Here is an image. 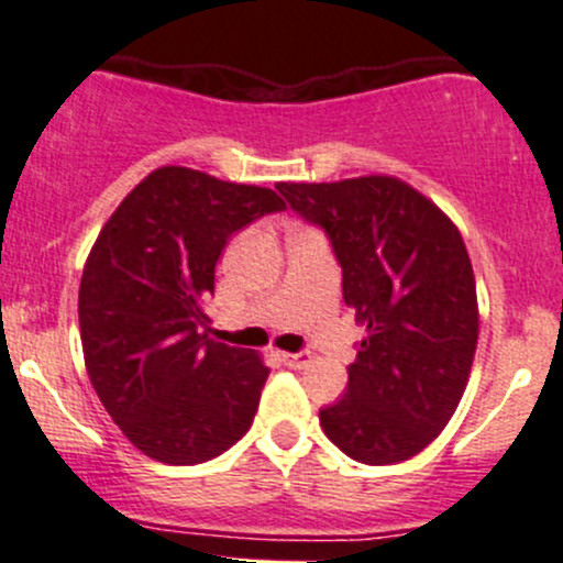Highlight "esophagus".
<instances>
[{
    "mask_svg": "<svg viewBox=\"0 0 563 563\" xmlns=\"http://www.w3.org/2000/svg\"><path fill=\"white\" fill-rule=\"evenodd\" d=\"M307 353H280V361L288 366V369H301L307 364Z\"/></svg>",
    "mask_w": 563,
    "mask_h": 563,
    "instance_id": "34e87169",
    "label": "esophagus"
}]
</instances>
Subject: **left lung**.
Masks as SVG:
<instances>
[{"label": "left lung", "mask_w": 563, "mask_h": 563, "mask_svg": "<svg viewBox=\"0 0 563 563\" xmlns=\"http://www.w3.org/2000/svg\"><path fill=\"white\" fill-rule=\"evenodd\" d=\"M277 191L327 234L342 297L366 327L345 394L321 407L323 431L361 464L412 459L451 421L475 358L477 291L459 229L396 177Z\"/></svg>", "instance_id": "1"}]
</instances>
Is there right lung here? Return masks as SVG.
Masks as SVG:
<instances>
[{
    "mask_svg": "<svg viewBox=\"0 0 563 563\" xmlns=\"http://www.w3.org/2000/svg\"><path fill=\"white\" fill-rule=\"evenodd\" d=\"M280 210L272 188L162 167L93 242L78 297L86 369L151 459L202 464L251 429L269 369L253 351L210 340L205 301L229 240Z\"/></svg>",
    "mask_w": 563,
    "mask_h": 563,
    "instance_id": "right-lung-1",
    "label": "right lung"
}]
</instances>
